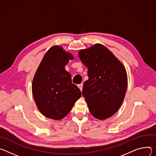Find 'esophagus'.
I'll return each instance as SVG.
<instances>
[{
    "label": "esophagus",
    "mask_w": 156,
    "mask_h": 156,
    "mask_svg": "<svg viewBox=\"0 0 156 156\" xmlns=\"http://www.w3.org/2000/svg\"><path fill=\"white\" fill-rule=\"evenodd\" d=\"M77 86H78V87L79 88V89L82 91V88H83V83H80Z\"/></svg>",
    "instance_id": "esophagus-1"
}]
</instances>
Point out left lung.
<instances>
[{
    "label": "left lung",
    "instance_id": "1",
    "mask_svg": "<svg viewBox=\"0 0 156 156\" xmlns=\"http://www.w3.org/2000/svg\"><path fill=\"white\" fill-rule=\"evenodd\" d=\"M87 67L89 79L83 86L82 95L91 114L105 119L122 105L126 94L128 78L126 69L112 53L101 44H96L78 53Z\"/></svg>",
    "mask_w": 156,
    "mask_h": 156
}]
</instances>
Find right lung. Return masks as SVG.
Here are the masks:
<instances>
[{"label": "right lung", "instance_id": "right-lung-1", "mask_svg": "<svg viewBox=\"0 0 156 156\" xmlns=\"http://www.w3.org/2000/svg\"><path fill=\"white\" fill-rule=\"evenodd\" d=\"M73 56L58 46H52L44 56L34 74L32 93L36 105L46 117L59 120L73 108L81 97L80 89L72 83L65 66Z\"/></svg>", "mask_w": 156, "mask_h": 156}]
</instances>
